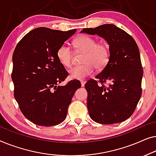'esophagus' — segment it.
<instances>
[{"label":"esophagus","mask_w":156,"mask_h":156,"mask_svg":"<svg viewBox=\"0 0 156 156\" xmlns=\"http://www.w3.org/2000/svg\"><path fill=\"white\" fill-rule=\"evenodd\" d=\"M80 84H81V87H84L85 84V81H81Z\"/></svg>","instance_id":"34e87169"}]
</instances>
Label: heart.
<instances>
[{"instance_id": "obj_1", "label": "heart", "mask_w": 156, "mask_h": 156, "mask_svg": "<svg viewBox=\"0 0 156 156\" xmlns=\"http://www.w3.org/2000/svg\"><path fill=\"white\" fill-rule=\"evenodd\" d=\"M74 45L78 51L85 52L83 58L84 64L76 66L69 70V77L76 80H83L93 73L95 67L102 69L109 59V50L106 44L97 43L95 39L87 35L78 37L74 41ZM58 61L65 67L72 65L73 52L67 43H63L57 50Z\"/></svg>"}]
</instances>
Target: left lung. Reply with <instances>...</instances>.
<instances>
[{"label":"left lung","instance_id":"8db88e82","mask_svg":"<svg viewBox=\"0 0 156 156\" xmlns=\"http://www.w3.org/2000/svg\"><path fill=\"white\" fill-rule=\"evenodd\" d=\"M80 33L97 34L109 44V59L95 80H89L87 107L90 117L102 124H117L132 115L141 96L143 69L137 44L133 37L112 24L85 28ZM109 82L107 87L102 82Z\"/></svg>","mask_w":156,"mask_h":156}]
</instances>
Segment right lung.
Masks as SVG:
<instances>
[{
  "label": "right lung",
  "instance_id": "right-lung-1",
  "mask_svg": "<svg viewBox=\"0 0 156 156\" xmlns=\"http://www.w3.org/2000/svg\"><path fill=\"white\" fill-rule=\"evenodd\" d=\"M76 32L36 28L23 37L13 52L15 98L24 116L39 126L64 121L74 93L81 87L75 80L58 85L69 73L58 61L57 50Z\"/></svg>",
  "mask_w": 156,
  "mask_h": 156
}]
</instances>
